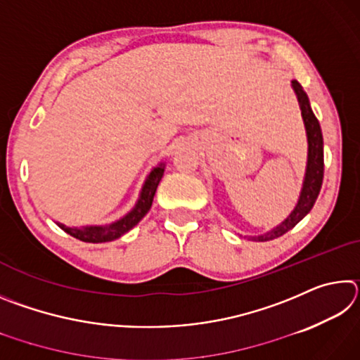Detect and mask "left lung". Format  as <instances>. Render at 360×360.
<instances>
[{
  "label": "left lung",
  "instance_id": "1",
  "mask_svg": "<svg viewBox=\"0 0 360 360\" xmlns=\"http://www.w3.org/2000/svg\"><path fill=\"white\" fill-rule=\"evenodd\" d=\"M292 90L295 92L298 106L302 111V119L304 125V131H307V141H308V155H307V168H304V176L302 182V191L298 195L297 205L290 214L284 219V221L276 225V227L270 229L262 235L249 236L252 241H270L283 236L285 231H289L295 227V225L302 221V219L308 214L316 203V198L321 192L322 178H324V139H322V131L319 120L309 105L308 95L295 79L290 82Z\"/></svg>",
  "mask_w": 360,
  "mask_h": 360
}]
</instances>
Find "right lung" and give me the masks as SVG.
I'll return each instance as SVG.
<instances>
[{"instance_id": "right-lung-1", "label": "right lung", "mask_w": 360, "mask_h": 360, "mask_svg": "<svg viewBox=\"0 0 360 360\" xmlns=\"http://www.w3.org/2000/svg\"><path fill=\"white\" fill-rule=\"evenodd\" d=\"M165 172V162H160L157 167L150 169V173L146 178L144 184L139 192V197L133 208L122 216L117 221L105 225H82V227H68L62 222H56L60 229L65 230L66 233L75 236L84 243H108L120 238L127 231H130L141 219L148 214L152 206V200L157 191L158 182L163 178Z\"/></svg>"}]
</instances>
